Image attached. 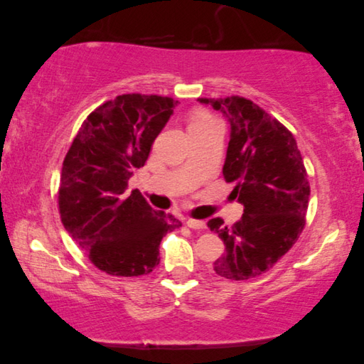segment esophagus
Masks as SVG:
<instances>
[{"instance_id": "1", "label": "esophagus", "mask_w": 364, "mask_h": 364, "mask_svg": "<svg viewBox=\"0 0 364 364\" xmlns=\"http://www.w3.org/2000/svg\"><path fill=\"white\" fill-rule=\"evenodd\" d=\"M186 225H188V228L191 229H206V223L201 221V220H193V218H189L188 221H186Z\"/></svg>"}]
</instances>
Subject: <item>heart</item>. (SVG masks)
Wrapping results in <instances>:
<instances>
[{
  "label": "heart",
  "mask_w": 364,
  "mask_h": 364,
  "mask_svg": "<svg viewBox=\"0 0 364 364\" xmlns=\"http://www.w3.org/2000/svg\"><path fill=\"white\" fill-rule=\"evenodd\" d=\"M215 118H213L208 112H197V114H193L191 121H189V129L193 127H198V126H204V124H210V123H215Z\"/></svg>",
  "instance_id": "1"
}]
</instances>
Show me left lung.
<instances>
[{
  "label": "left lung",
  "mask_w": 364,
  "mask_h": 364,
  "mask_svg": "<svg viewBox=\"0 0 364 364\" xmlns=\"http://www.w3.org/2000/svg\"><path fill=\"white\" fill-rule=\"evenodd\" d=\"M230 123L226 183L245 206L238 223L212 218L208 228L225 241L226 252L213 271L228 279H247L269 271L291 249L306 225L311 186L291 130L247 98H198Z\"/></svg>",
  "instance_id": "8db88e82"
}]
</instances>
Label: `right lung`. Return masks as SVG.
<instances>
[{
  "label": "right lung",
  "mask_w": 364,
  "mask_h": 364,
  "mask_svg": "<svg viewBox=\"0 0 364 364\" xmlns=\"http://www.w3.org/2000/svg\"><path fill=\"white\" fill-rule=\"evenodd\" d=\"M176 102L143 93L106 101L82 121L63 161V226L90 263L109 275L151 274L160 263L163 237L181 226L171 213L149 206L139 191L126 192Z\"/></svg>",
  "instance_id": "obj_1"
}]
</instances>
